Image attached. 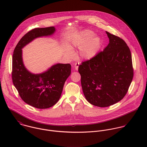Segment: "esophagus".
Wrapping results in <instances>:
<instances>
[{"label":"esophagus","mask_w":147,"mask_h":147,"mask_svg":"<svg viewBox=\"0 0 147 147\" xmlns=\"http://www.w3.org/2000/svg\"><path fill=\"white\" fill-rule=\"evenodd\" d=\"M79 65V63H76L75 64V69H76V70H78V69Z\"/></svg>","instance_id":"esophagus-1"}]
</instances>
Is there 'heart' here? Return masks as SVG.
Instances as JSON below:
<instances>
[{
	"label": "heart",
	"mask_w": 147,
	"mask_h": 147,
	"mask_svg": "<svg viewBox=\"0 0 147 147\" xmlns=\"http://www.w3.org/2000/svg\"><path fill=\"white\" fill-rule=\"evenodd\" d=\"M71 44L79 49V55L82 59H90L95 57L101 46V40L100 37L95 36V33L86 29L80 32L71 40ZM68 55H74L72 50L69 47H66Z\"/></svg>",
	"instance_id": "1"
}]
</instances>
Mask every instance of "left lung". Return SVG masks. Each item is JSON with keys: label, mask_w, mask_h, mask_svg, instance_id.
Wrapping results in <instances>:
<instances>
[{"label": "left lung", "mask_w": 147, "mask_h": 147, "mask_svg": "<svg viewBox=\"0 0 147 147\" xmlns=\"http://www.w3.org/2000/svg\"><path fill=\"white\" fill-rule=\"evenodd\" d=\"M106 33L109 43L104 51L79 67L85 98L92 105L101 107L123 99L134 76L128 46L120 37Z\"/></svg>", "instance_id": "obj_1"}]
</instances>
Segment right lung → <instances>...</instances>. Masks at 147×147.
<instances>
[{"instance_id":"right-lung-1","label":"right lung","mask_w":147,"mask_h":147,"mask_svg":"<svg viewBox=\"0 0 147 147\" xmlns=\"http://www.w3.org/2000/svg\"><path fill=\"white\" fill-rule=\"evenodd\" d=\"M54 26L34 28L25 34L17 44L12 56V82L21 99L37 109H47L59 100L63 86L71 71L70 64L58 63L40 74L30 72L24 66L22 49L34 39L53 34Z\"/></svg>"}]
</instances>
